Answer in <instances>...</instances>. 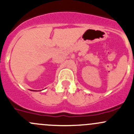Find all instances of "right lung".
<instances>
[{
  "instance_id": "right-lung-1",
  "label": "right lung",
  "mask_w": 134,
  "mask_h": 134,
  "mask_svg": "<svg viewBox=\"0 0 134 134\" xmlns=\"http://www.w3.org/2000/svg\"><path fill=\"white\" fill-rule=\"evenodd\" d=\"M32 91H33V90H32Z\"/></svg>"
}]
</instances>
